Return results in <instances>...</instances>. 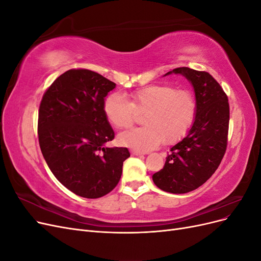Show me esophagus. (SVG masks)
<instances>
[{
    "instance_id": "obj_1",
    "label": "esophagus",
    "mask_w": 261,
    "mask_h": 261,
    "mask_svg": "<svg viewBox=\"0 0 261 261\" xmlns=\"http://www.w3.org/2000/svg\"><path fill=\"white\" fill-rule=\"evenodd\" d=\"M132 154H134V155H141V154H145V152L139 151V150H132Z\"/></svg>"
}]
</instances>
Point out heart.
<instances>
[{"instance_id":"heart-1","label":"heart","mask_w":261,"mask_h":261,"mask_svg":"<svg viewBox=\"0 0 261 261\" xmlns=\"http://www.w3.org/2000/svg\"><path fill=\"white\" fill-rule=\"evenodd\" d=\"M112 92L105 99L103 112L115 128H127L144 113L145 126L126 130L118 136L124 146L150 150L163 141L173 145L183 139L192 128L197 114V99L192 90L171 84L143 87L128 94Z\"/></svg>"}]
</instances>
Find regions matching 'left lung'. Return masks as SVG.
Here are the masks:
<instances>
[{
    "instance_id": "obj_1",
    "label": "left lung",
    "mask_w": 261,
    "mask_h": 261,
    "mask_svg": "<svg viewBox=\"0 0 261 261\" xmlns=\"http://www.w3.org/2000/svg\"><path fill=\"white\" fill-rule=\"evenodd\" d=\"M173 73L184 75L193 84L197 114L187 136L171 148L163 169L154 173L152 179L164 192L185 194L206 183L222 161L230 105L222 87L208 72L178 67Z\"/></svg>"
}]
</instances>
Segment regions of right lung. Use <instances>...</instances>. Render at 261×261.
I'll return each mask as SVG.
<instances>
[{"mask_svg":"<svg viewBox=\"0 0 261 261\" xmlns=\"http://www.w3.org/2000/svg\"><path fill=\"white\" fill-rule=\"evenodd\" d=\"M115 84L86 68L63 73L43 93L38 114V138L53 175L74 194L99 198L120 181L126 147L107 148L114 132L103 102Z\"/></svg>","mask_w":261,"mask_h":261,"instance_id":"right-lung-1","label":"right lung"}]
</instances>
